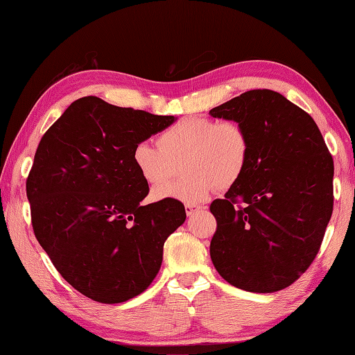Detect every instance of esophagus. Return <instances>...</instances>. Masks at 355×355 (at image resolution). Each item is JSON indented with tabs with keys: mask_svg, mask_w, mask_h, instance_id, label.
Here are the masks:
<instances>
[{
	"mask_svg": "<svg viewBox=\"0 0 355 355\" xmlns=\"http://www.w3.org/2000/svg\"><path fill=\"white\" fill-rule=\"evenodd\" d=\"M185 209H187V216L190 217V216H193L196 211H199V209H202L200 207H198V205H185Z\"/></svg>",
	"mask_w": 355,
	"mask_h": 355,
	"instance_id": "1",
	"label": "esophagus"
}]
</instances>
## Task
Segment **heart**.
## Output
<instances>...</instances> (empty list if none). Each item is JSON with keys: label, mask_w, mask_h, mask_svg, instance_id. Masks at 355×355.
Returning <instances> with one entry per match:
<instances>
[{"label": "heart", "mask_w": 355, "mask_h": 355, "mask_svg": "<svg viewBox=\"0 0 355 355\" xmlns=\"http://www.w3.org/2000/svg\"><path fill=\"white\" fill-rule=\"evenodd\" d=\"M156 147L139 143L132 161L150 187L163 184L183 164L186 175L176 183L156 188L155 200L175 199L198 205L216 190H227L243 176L249 161V138L239 123L188 118L170 125L156 138Z\"/></svg>", "instance_id": "b5f03b06"}]
</instances>
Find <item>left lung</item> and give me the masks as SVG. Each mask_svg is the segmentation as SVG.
<instances>
[{"label": "left lung", "instance_id": "obj_1", "mask_svg": "<svg viewBox=\"0 0 355 355\" xmlns=\"http://www.w3.org/2000/svg\"><path fill=\"white\" fill-rule=\"evenodd\" d=\"M249 138L243 176L211 203L217 231L209 255L231 286L272 293L318 255L333 214L334 162L313 118L279 92L252 89L211 109Z\"/></svg>", "mask_w": 355, "mask_h": 355}]
</instances>
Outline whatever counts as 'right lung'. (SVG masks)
I'll list each match as a JSON object with an SVG mask.
<instances>
[{"instance_id":"right-lung-1","label":"right lung","mask_w":355,"mask_h":355,"mask_svg":"<svg viewBox=\"0 0 355 355\" xmlns=\"http://www.w3.org/2000/svg\"><path fill=\"white\" fill-rule=\"evenodd\" d=\"M178 120L98 97L71 103L45 132L27 179L36 239L58 272L86 297L120 304L161 269L164 243L185 222L184 205H141L148 184L135 146Z\"/></svg>"}]
</instances>
